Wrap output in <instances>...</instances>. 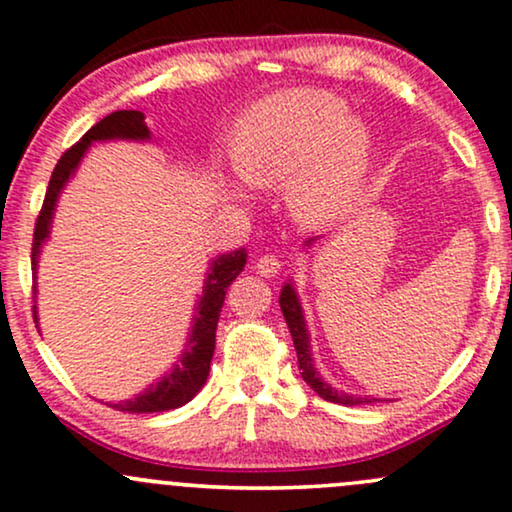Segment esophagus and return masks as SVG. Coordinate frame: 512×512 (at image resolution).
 I'll use <instances>...</instances> for the list:
<instances>
[{"mask_svg":"<svg viewBox=\"0 0 512 512\" xmlns=\"http://www.w3.org/2000/svg\"><path fill=\"white\" fill-rule=\"evenodd\" d=\"M255 269H257V274H260V276H264V278H271V276H276L278 271L283 269V262L278 260L276 255H262L260 260H257Z\"/></svg>","mask_w":512,"mask_h":512,"instance_id":"1","label":"esophagus"}]
</instances>
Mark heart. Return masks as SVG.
I'll list each match as a JSON object with an SVG mask.
<instances>
[{"instance_id":"b5f03b06","label":"heart","mask_w":512,"mask_h":512,"mask_svg":"<svg viewBox=\"0 0 512 512\" xmlns=\"http://www.w3.org/2000/svg\"><path fill=\"white\" fill-rule=\"evenodd\" d=\"M234 163L252 189L286 186V205L300 224H331L364 189L373 134L335 94L288 89L238 120Z\"/></svg>"}]
</instances>
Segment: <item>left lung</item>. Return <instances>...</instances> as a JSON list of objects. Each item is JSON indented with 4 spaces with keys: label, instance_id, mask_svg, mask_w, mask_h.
I'll return each mask as SVG.
<instances>
[{
    "label": "left lung",
    "instance_id": "1",
    "mask_svg": "<svg viewBox=\"0 0 512 512\" xmlns=\"http://www.w3.org/2000/svg\"><path fill=\"white\" fill-rule=\"evenodd\" d=\"M314 241H319V238H309V241H304V248H309ZM278 302H281V312H283V316H286L290 335H293L297 364H300L304 383L312 387V390L319 394L321 399L333 401V404L357 406V404H373V401H380L375 397H357V394H347V392L335 390V387L328 385L326 380L321 378V373L314 368L312 347H309V331H307V323H304L302 304H300V297H297V293H295L293 283H286V286H283Z\"/></svg>",
    "mask_w": 512,
    "mask_h": 512
}]
</instances>
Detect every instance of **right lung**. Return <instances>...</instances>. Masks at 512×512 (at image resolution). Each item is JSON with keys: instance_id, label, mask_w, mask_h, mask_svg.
Segmentation results:
<instances>
[{"instance_id": "right-lung-1", "label": "right lung", "mask_w": 512, "mask_h": 512, "mask_svg": "<svg viewBox=\"0 0 512 512\" xmlns=\"http://www.w3.org/2000/svg\"><path fill=\"white\" fill-rule=\"evenodd\" d=\"M151 141V129L146 127V118L141 111H115L106 115L101 122L89 129L84 137L77 141L73 148H68L61 155L54 172H51L47 196H44V205L40 217L35 224V238H32V278L37 281V262H40L42 245L47 243L51 234V222H54V210L58 203V196L66 189L68 179L73 177L77 165L84 158V153L89 151V146L96 141ZM248 260V252L245 248H238L234 252H226L219 255L217 260H212L208 267V276H205L203 293L198 295L196 312H193L191 333L186 338L184 352L177 359V364L172 366V371H167L158 383L146 387L144 392L137 397L118 401V404H108L118 411L127 413H158V411H170L179 409V406L189 404V401L200 392V387L205 385L210 373V361L215 354V333H217V321L219 312H222V304L226 297V288L234 283V278L241 274ZM37 290V286H35ZM35 323H37V307H35Z\"/></svg>"}]
</instances>
